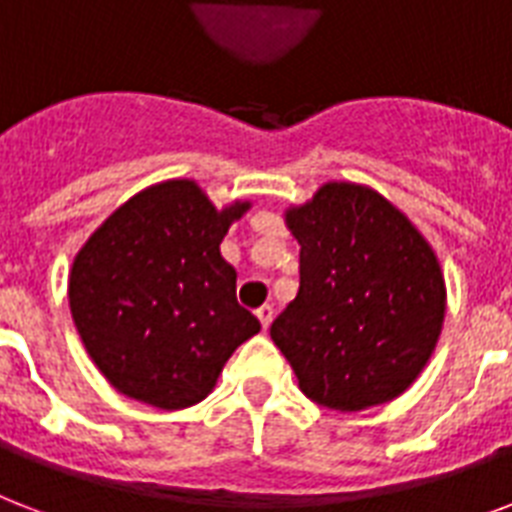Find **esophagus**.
<instances>
[{
  "mask_svg": "<svg viewBox=\"0 0 512 512\" xmlns=\"http://www.w3.org/2000/svg\"><path fill=\"white\" fill-rule=\"evenodd\" d=\"M257 319H260L263 330H268V327H271V322H273V308L271 306L257 308Z\"/></svg>",
  "mask_w": 512,
  "mask_h": 512,
  "instance_id": "1",
  "label": "esophagus"
}]
</instances>
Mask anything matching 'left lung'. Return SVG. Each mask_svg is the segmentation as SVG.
<instances>
[{"label": "left lung", "instance_id": "obj_1", "mask_svg": "<svg viewBox=\"0 0 512 512\" xmlns=\"http://www.w3.org/2000/svg\"><path fill=\"white\" fill-rule=\"evenodd\" d=\"M300 287L271 338L303 395L341 413L395 400L435 351L446 287L424 236L384 195L327 182L287 212Z\"/></svg>", "mask_w": 512, "mask_h": 512}]
</instances>
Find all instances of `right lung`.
<instances>
[{
  "label": "right lung",
  "mask_w": 512,
  "mask_h": 512,
  "mask_svg": "<svg viewBox=\"0 0 512 512\" xmlns=\"http://www.w3.org/2000/svg\"><path fill=\"white\" fill-rule=\"evenodd\" d=\"M247 209L217 212L195 182L169 179L109 214L77 252L72 319L117 392L163 411L201 403L230 354L260 333L220 255Z\"/></svg>",
  "instance_id": "obj_1"
}]
</instances>
